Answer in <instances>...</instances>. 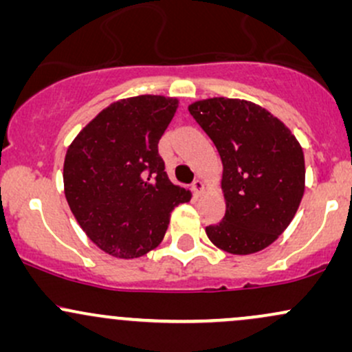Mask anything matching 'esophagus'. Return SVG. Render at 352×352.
Listing matches in <instances>:
<instances>
[{
	"label": "esophagus",
	"instance_id": "34e87169",
	"mask_svg": "<svg viewBox=\"0 0 352 352\" xmlns=\"http://www.w3.org/2000/svg\"><path fill=\"white\" fill-rule=\"evenodd\" d=\"M192 192L195 193V195H200L201 192H204V184H201V180H195L192 184Z\"/></svg>",
	"mask_w": 352,
	"mask_h": 352
}]
</instances>
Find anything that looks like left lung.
Here are the masks:
<instances>
[{"instance_id": "1", "label": "left lung", "mask_w": 352, "mask_h": 352, "mask_svg": "<svg viewBox=\"0 0 352 352\" xmlns=\"http://www.w3.org/2000/svg\"><path fill=\"white\" fill-rule=\"evenodd\" d=\"M223 164L225 217L205 228L232 254L266 248L292 223L305 193V155L280 119L248 100L213 98L188 106Z\"/></svg>"}]
</instances>
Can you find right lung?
<instances>
[{"label": "right lung", "mask_w": 352, "mask_h": 352, "mask_svg": "<svg viewBox=\"0 0 352 352\" xmlns=\"http://www.w3.org/2000/svg\"><path fill=\"white\" fill-rule=\"evenodd\" d=\"M179 100L137 96L92 119L64 160V193L80 228L102 252L137 258L164 240L172 210L190 200L168 180L159 140Z\"/></svg>", "instance_id": "right-lung-1"}]
</instances>
